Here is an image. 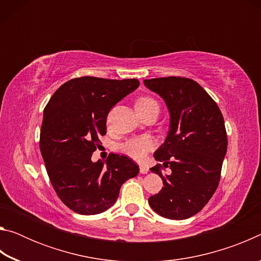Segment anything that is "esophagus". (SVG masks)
<instances>
[{
  "label": "esophagus",
  "instance_id": "esophagus-1",
  "mask_svg": "<svg viewBox=\"0 0 261 261\" xmlns=\"http://www.w3.org/2000/svg\"><path fill=\"white\" fill-rule=\"evenodd\" d=\"M139 170H140V174H147L148 173V168L146 166H140Z\"/></svg>",
  "mask_w": 261,
  "mask_h": 261
}]
</instances>
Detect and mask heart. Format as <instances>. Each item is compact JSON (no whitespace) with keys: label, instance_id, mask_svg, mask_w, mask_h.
<instances>
[{"label":"heart","instance_id":"obj_1","mask_svg":"<svg viewBox=\"0 0 261 261\" xmlns=\"http://www.w3.org/2000/svg\"><path fill=\"white\" fill-rule=\"evenodd\" d=\"M152 105H158L156 101L149 98V96H144L136 101V109L140 110L144 108H147ZM154 146V141L148 136H141V137H135L126 140L125 143L121 145V149L123 153L126 155L135 159V160H143L146 156V154L151 151Z\"/></svg>","mask_w":261,"mask_h":261}]
</instances>
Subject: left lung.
I'll use <instances>...</instances> for the list:
<instances>
[{
  "label": "left lung",
  "mask_w": 261,
  "mask_h": 261,
  "mask_svg": "<svg viewBox=\"0 0 261 261\" xmlns=\"http://www.w3.org/2000/svg\"><path fill=\"white\" fill-rule=\"evenodd\" d=\"M145 86L161 96L169 112V130L151 168L163 188L148 198L151 208L170 220H185L202 210L219 185L227 153V132L218 105L199 84L182 77L145 79Z\"/></svg>",
  "instance_id": "obj_1"
}]
</instances>
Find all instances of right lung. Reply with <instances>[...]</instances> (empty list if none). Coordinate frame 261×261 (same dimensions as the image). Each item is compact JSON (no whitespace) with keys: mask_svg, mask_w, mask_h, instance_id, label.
Instances as JSON below:
<instances>
[{"mask_svg":"<svg viewBox=\"0 0 261 261\" xmlns=\"http://www.w3.org/2000/svg\"><path fill=\"white\" fill-rule=\"evenodd\" d=\"M138 79L74 78L64 83L43 110L40 151L60 199L70 210L94 215L116 202L122 184L139 167L124 155L91 160L106 135V120L115 105L137 90Z\"/></svg>","mask_w":261,"mask_h":261,"instance_id":"add662e5","label":"right lung"}]
</instances>
